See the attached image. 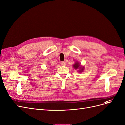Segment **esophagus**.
Wrapping results in <instances>:
<instances>
[{"mask_svg": "<svg viewBox=\"0 0 125 125\" xmlns=\"http://www.w3.org/2000/svg\"><path fill=\"white\" fill-rule=\"evenodd\" d=\"M61 64H62V66H65L66 65V63L65 62H62Z\"/></svg>", "mask_w": 125, "mask_h": 125, "instance_id": "1", "label": "esophagus"}]
</instances>
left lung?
I'll return each instance as SVG.
<instances>
[{"instance_id":"left-lung-1","label":"left lung","mask_w":125,"mask_h":125,"mask_svg":"<svg viewBox=\"0 0 125 125\" xmlns=\"http://www.w3.org/2000/svg\"><path fill=\"white\" fill-rule=\"evenodd\" d=\"M73 67L75 69H78V71L79 73H81V72H82L84 70V67H83L80 65V63H79L78 62H75V63L73 65Z\"/></svg>"}]
</instances>
